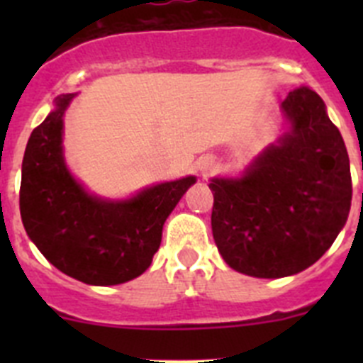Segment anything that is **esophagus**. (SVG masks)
<instances>
[{
    "label": "esophagus",
    "instance_id": "esophagus-1",
    "mask_svg": "<svg viewBox=\"0 0 363 363\" xmlns=\"http://www.w3.org/2000/svg\"><path fill=\"white\" fill-rule=\"evenodd\" d=\"M213 167H214V162L211 158H203L200 160V163H198V169L201 171V174H207V172L213 171Z\"/></svg>",
    "mask_w": 363,
    "mask_h": 363
}]
</instances>
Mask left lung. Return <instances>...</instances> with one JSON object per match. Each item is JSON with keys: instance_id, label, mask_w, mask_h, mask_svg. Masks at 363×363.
Here are the masks:
<instances>
[{"instance_id": "8db88e82", "label": "left lung", "mask_w": 363, "mask_h": 363, "mask_svg": "<svg viewBox=\"0 0 363 363\" xmlns=\"http://www.w3.org/2000/svg\"><path fill=\"white\" fill-rule=\"evenodd\" d=\"M287 130L238 178H213V236L225 264L284 278L318 262L351 211L344 138L309 86L281 101Z\"/></svg>"}]
</instances>
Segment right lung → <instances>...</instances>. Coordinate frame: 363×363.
<instances>
[{
    "instance_id": "obj_1",
    "label": "right lung",
    "mask_w": 363,
    "mask_h": 363,
    "mask_svg": "<svg viewBox=\"0 0 363 363\" xmlns=\"http://www.w3.org/2000/svg\"><path fill=\"white\" fill-rule=\"evenodd\" d=\"M76 94L54 99V111L28 138L21 165L19 211L28 238L67 277L118 285L149 269L163 223L196 176L152 185L127 200H105L70 174L63 156V116Z\"/></svg>"
}]
</instances>
